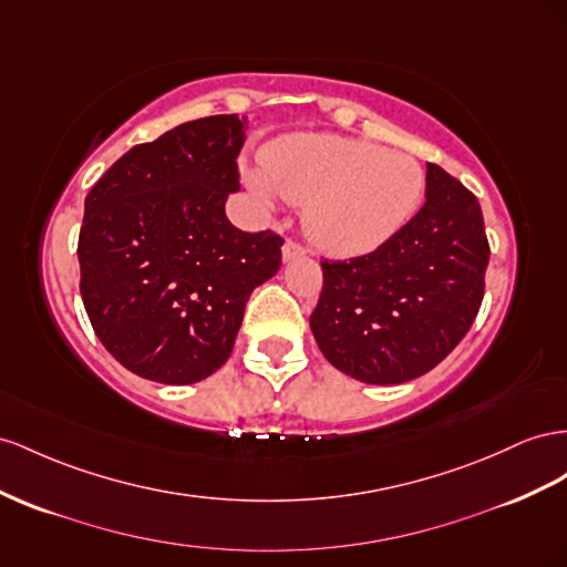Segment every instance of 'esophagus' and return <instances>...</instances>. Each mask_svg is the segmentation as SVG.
Returning a JSON list of instances; mask_svg holds the SVG:
<instances>
[{
  "instance_id": "esophagus-1",
  "label": "esophagus",
  "mask_w": 567,
  "mask_h": 567,
  "mask_svg": "<svg viewBox=\"0 0 567 567\" xmlns=\"http://www.w3.org/2000/svg\"><path fill=\"white\" fill-rule=\"evenodd\" d=\"M281 255H284V262H290V259H298L305 255V248H300L298 243L293 240H286L284 248H281Z\"/></svg>"
}]
</instances>
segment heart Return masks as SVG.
<instances>
[{
	"label": "heart",
	"instance_id": "1",
	"mask_svg": "<svg viewBox=\"0 0 567 567\" xmlns=\"http://www.w3.org/2000/svg\"><path fill=\"white\" fill-rule=\"evenodd\" d=\"M265 205H305L302 228L331 257L384 246L417 212L422 164L405 152L329 133H290L262 150V169L243 172Z\"/></svg>",
	"mask_w": 567,
	"mask_h": 567
}]
</instances>
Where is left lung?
Masks as SVG:
<instances>
[{
  "instance_id": "8db88e82",
  "label": "left lung",
  "mask_w": 567,
  "mask_h": 567,
  "mask_svg": "<svg viewBox=\"0 0 567 567\" xmlns=\"http://www.w3.org/2000/svg\"><path fill=\"white\" fill-rule=\"evenodd\" d=\"M424 197L374 252L321 262L315 341L336 370L364 384H403L434 370L480 312L488 243L477 197L436 164H426Z\"/></svg>"
}]
</instances>
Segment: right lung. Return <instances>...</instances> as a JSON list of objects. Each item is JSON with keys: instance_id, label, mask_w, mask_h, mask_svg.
<instances>
[{"instance_id": "right-lung-1", "label": "right lung", "mask_w": 567, "mask_h": 567, "mask_svg": "<svg viewBox=\"0 0 567 567\" xmlns=\"http://www.w3.org/2000/svg\"><path fill=\"white\" fill-rule=\"evenodd\" d=\"M248 118L188 121L131 147L85 197L81 296L97 339L133 374L183 386L228 360L252 290L284 240L226 217Z\"/></svg>"}]
</instances>
